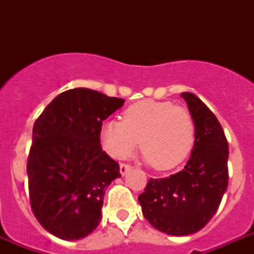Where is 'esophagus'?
Masks as SVG:
<instances>
[{
    "mask_svg": "<svg viewBox=\"0 0 254 254\" xmlns=\"http://www.w3.org/2000/svg\"><path fill=\"white\" fill-rule=\"evenodd\" d=\"M130 169L131 166L130 165H127V163H121V165H120V173H121V175H125Z\"/></svg>",
    "mask_w": 254,
    "mask_h": 254,
    "instance_id": "obj_1",
    "label": "esophagus"
}]
</instances>
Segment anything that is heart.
Masks as SVG:
<instances>
[{
	"label": "heart",
	"instance_id": "obj_1",
	"mask_svg": "<svg viewBox=\"0 0 254 254\" xmlns=\"http://www.w3.org/2000/svg\"><path fill=\"white\" fill-rule=\"evenodd\" d=\"M101 143L113 158H127L141 146L145 159L157 170H170L193 149L196 127L191 112L171 101L143 100L129 105L121 120L101 125Z\"/></svg>",
	"mask_w": 254,
	"mask_h": 254
}]
</instances>
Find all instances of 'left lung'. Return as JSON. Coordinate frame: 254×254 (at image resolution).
Returning a JSON list of instances; mask_svg holds the SVG:
<instances>
[{"mask_svg":"<svg viewBox=\"0 0 254 254\" xmlns=\"http://www.w3.org/2000/svg\"><path fill=\"white\" fill-rule=\"evenodd\" d=\"M196 139L185 169L167 178L150 179L138 196L145 219L173 236L200 231L220 205L228 187V141L216 116L196 95L183 92Z\"/></svg>","mask_w":254,"mask_h":254,"instance_id":"obj_1","label":"left lung"}]
</instances>
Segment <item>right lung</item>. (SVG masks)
Masks as SVG:
<instances>
[{"instance_id":"add662e5","label":"right lung","mask_w":254,"mask_h":254,"mask_svg":"<svg viewBox=\"0 0 254 254\" xmlns=\"http://www.w3.org/2000/svg\"><path fill=\"white\" fill-rule=\"evenodd\" d=\"M125 100L75 88L58 95L34 124L27 158L30 204L46 231L80 240L101 220L105 189L121 177L100 145L104 120Z\"/></svg>"}]
</instances>
